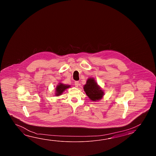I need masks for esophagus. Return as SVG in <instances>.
<instances>
[{
  "instance_id": "obj_1",
  "label": "esophagus",
  "mask_w": 156,
  "mask_h": 156,
  "mask_svg": "<svg viewBox=\"0 0 156 156\" xmlns=\"http://www.w3.org/2000/svg\"><path fill=\"white\" fill-rule=\"evenodd\" d=\"M75 85L76 87H78L79 85V82L77 81H76L75 82Z\"/></svg>"
}]
</instances>
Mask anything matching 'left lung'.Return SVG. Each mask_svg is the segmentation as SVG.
<instances>
[{
  "label": "left lung",
  "mask_w": 156,
  "mask_h": 156,
  "mask_svg": "<svg viewBox=\"0 0 156 156\" xmlns=\"http://www.w3.org/2000/svg\"><path fill=\"white\" fill-rule=\"evenodd\" d=\"M83 90L90 100L96 101L101 99L104 93L94 78L88 79L83 86Z\"/></svg>",
  "instance_id": "obj_1"
}]
</instances>
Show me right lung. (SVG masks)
Masks as SVG:
<instances>
[{"mask_svg": "<svg viewBox=\"0 0 156 156\" xmlns=\"http://www.w3.org/2000/svg\"><path fill=\"white\" fill-rule=\"evenodd\" d=\"M70 85H67L65 84H63L62 83H58V85L56 87V96H60L61 95L63 91L67 89V88H69L70 87Z\"/></svg>", "mask_w": 156, "mask_h": 156, "instance_id": "add662e5", "label": "right lung"}]
</instances>
